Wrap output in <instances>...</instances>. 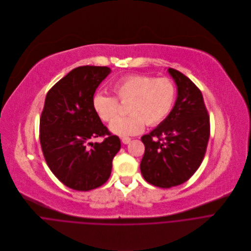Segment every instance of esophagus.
I'll use <instances>...</instances> for the list:
<instances>
[{
  "label": "esophagus",
  "mask_w": 251,
  "mask_h": 251,
  "mask_svg": "<svg viewBox=\"0 0 251 251\" xmlns=\"http://www.w3.org/2000/svg\"><path fill=\"white\" fill-rule=\"evenodd\" d=\"M121 141H122L123 144L127 145V144H129V143L131 142V138H129V137H123V138L121 139Z\"/></svg>",
  "instance_id": "1"
}]
</instances>
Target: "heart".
<instances>
[{"instance_id": "1", "label": "heart", "mask_w": 251, "mask_h": 251, "mask_svg": "<svg viewBox=\"0 0 251 251\" xmlns=\"http://www.w3.org/2000/svg\"><path fill=\"white\" fill-rule=\"evenodd\" d=\"M112 90L116 97L124 102L129 99L128 112L125 118L115 117L120 105L116 98L97 93L93 97V107L100 118L110 122V131L118 136L126 137L141 133L146 126H155L171 113L176 90L174 81L166 77H155L149 75H127L116 79Z\"/></svg>"}]
</instances>
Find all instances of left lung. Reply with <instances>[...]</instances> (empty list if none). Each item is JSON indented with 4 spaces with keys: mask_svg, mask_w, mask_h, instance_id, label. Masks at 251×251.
<instances>
[{
    "mask_svg": "<svg viewBox=\"0 0 251 251\" xmlns=\"http://www.w3.org/2000/svg\"><path fill=\"white\" fill-rule=\"evenodd\" d=\"M177 86L176 104L162 122L141 140L140 169L147 182L171 188L187 181L199 169L210 137V117L201 91L179 71L169 68Z\"/></svg>",
    "mask_w": 251,
    "mask_h": 251,
    "instance_id": "8db88e82",
    "label": "left lung"
}]
</instances>
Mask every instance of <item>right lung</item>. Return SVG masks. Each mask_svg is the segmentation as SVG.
<instances>
[{
    "label": "right lung",
    "mask_w": 251,
    "mask_h": 251,
    "mask_svg": "<svg viewBox=\"0 0 251 251\" xmlns=\"http://www.w3.org/2000/svg\"><path fill=\"white\" fill-rule=\"evenodd\" d=\"M111 72L108 67L75 68L47 93L40 117L39 140L53 175L67 187L89 191L109 178L120 139L104 126L93 107L100 83ZM105 136L101 143L89 140Z\"/></svg>",
    "instance_id": "add662e5"
}]
</instances>
